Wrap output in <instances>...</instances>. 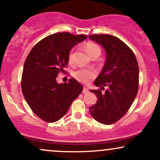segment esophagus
Instances as JSON below:
<instances>
[{"label":"esophagus","instance_id":"esophagus-1","mask_svg":"<svg viewBox=\"0 0 160 160\" xmlns=\"http://www.w3.org/2000/svg\"><path fill=\"white\" fill-rule=\"evenodd\" d=\"M88 92H89V90H88L86 87H83V89H82V93H83V94H86V93H88Z\"/></svg>","mask_w":160,"mask_h":160}]
</instances>
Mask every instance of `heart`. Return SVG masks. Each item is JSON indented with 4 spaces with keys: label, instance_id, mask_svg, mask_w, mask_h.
<instances>
[{
    "label": "heart",
    "instance_id": "1",
    "mask_svg": "<svg viewBox=\"0 0 160 160\" xmlns=\"http://www.w3.org/2000/svg\"><path fill=\"white\" fill-rule=\"evenodd\" d=\"M85 49L89 56L92 57L93 55L98 53L101 54V49L98 45L92 43H87L85 45ZM69 60L71 61L72 58V52L69 53ZM96 71L93 69H79L74 73V77L79 82L82 83H88L91 80L95 78Z\"/></svg>",
    "mask_w": 160,
    "mask_h": 160
}]
</instances>
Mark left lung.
<instances>
[{"label": "left lung", "instance_id": "left-lung-1", "mask_svg": "<svg viewBox=\"0 0 160 160\" xmlns=\"http://www.w3.org/2000/svg\"><path fill=\"white\" fill-rule=\"evenodd\" d=\"M89 38L104 49L106 61L94 84L100 89H91L97 102L89 108L98 122L113 124L122 118L132 104L138 90L139 68L134 52L118 38L110 34H92Z\"/></svg>", "mask_w": 160, "mask_h": 160}]
</instances>
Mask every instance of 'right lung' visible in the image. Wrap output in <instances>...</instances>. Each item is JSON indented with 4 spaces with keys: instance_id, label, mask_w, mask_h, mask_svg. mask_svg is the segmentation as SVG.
Masks as SVG:
<instances>
[{
    "instance_id": "add662e5",
    "label": "right lung",
    "mask_w": 160,
    "mask_h": 160,
    "mask_svg": "<svg viewBox=\"0 0 160 160\" xmlns=\"http://www.w3.org/2000/svg\"><path fill=\"white\" fill-rule=\"evenodd\" d=\"M87 36L56 33L41 40L27 56L22 76V91L32 111L40 119L54 122L63 117L82 86L74 78L58 83L59 71L68 64L71 49Z\"/></svg>"
}]
</instances>
